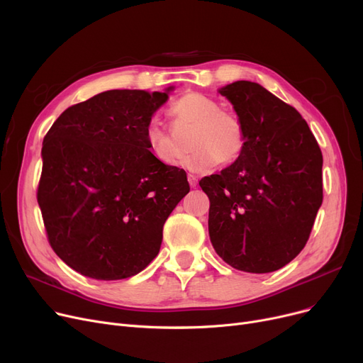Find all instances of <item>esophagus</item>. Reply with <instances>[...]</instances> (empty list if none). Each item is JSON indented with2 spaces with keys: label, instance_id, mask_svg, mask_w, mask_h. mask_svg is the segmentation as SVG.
Instances as JSON below:
<instances>
[{
  "label": "esophagus",
  "instance_id": "obj_1",
  "mask_svg": "<svg viewBox=\"0 0 363 363\" xmlns=\"http://www.w3.org/2000/svg\"><path fill=\"white\" fill-rule=\"evenodd\" d=\"M188 184H190V186H191V188H196V186H197V184H199L197 178H196L194 175H191V173H188Z\"/></svg>",
  "mask_w": 363,
  "mask_h": 363
}]
</instances>
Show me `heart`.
Instances as JSON below:
<instances>
[{
    "mask_svg": "<svg viewBox=\"0 0 363 363\" xmlns=\"http://www.w3.org/2000/svg\"><path fill=\"white\" fill-rule=\"evenodd\" d=\"M172 128L159 118H151L145 125V143L154 159L173 166L179 157V139L174 133L191 132L193 148L179 163L191 172H201L215 164L230 166L238 162L247 145V132L240 117L225 111L212 98L197 91L179 96L167 109Z\"/></svg>",
    "mask_w": 363,
    "mask_h": 363,
    "instance_id": "b5f03b06",
    "label": "heart"
}]
</instances>
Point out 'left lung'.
I'll use <instances>...</instances> for the list:
<instances>
[{
	"label": "left lung",
	"instance_id": "left-lung-1",
	"mask_svg": "<svg viewBox=\"0 0 363 363\" xmlns=\"http://www.w3.org/2000/svg\"><path fill=\"white\" fill-rule=\"evenodd\" d=\"M247 132L240 159L200 181L208 194L209 235L233 269L270 273L291 262L310 238L323 200V157L296 109L262 86L219 90Z\"/></svg>",
	"mask_w": 363,
	"mask_h": 363
}]
</instances>
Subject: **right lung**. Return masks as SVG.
Listing matches in <instances>:
<instances>
[{
  "label": "right lung",
  "instance_id": "add662e5",
  "mask_svg": "<svg viewBox=\"0 0 363 363\" xmlns=\"http://www.w3.org/2000/svg\"><path fill=\"white\" fill-rule=\"evenodd\" d=\"M164 91L108 90L65 109L43 140L37 200L47 240L83 276L128 279L157 257L163 225L190 191L150 154L145 125Z\"/></svg>",
  "mask_w": 363,
  "mask_h": 363
}]
</instances>
